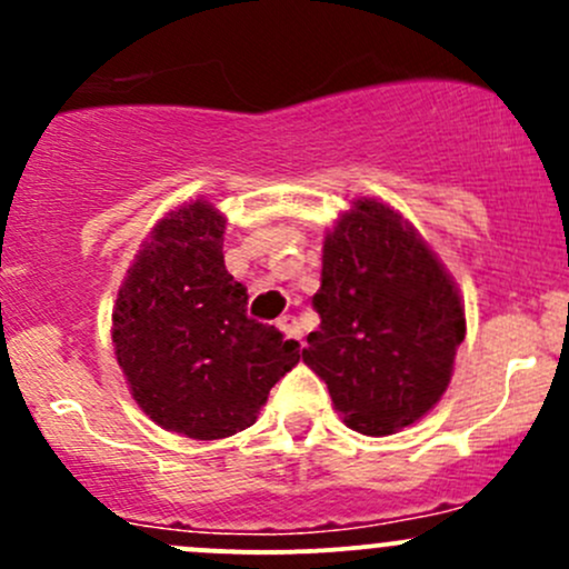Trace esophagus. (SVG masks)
<instances>
[{
	"label": "esophagus",
	"mask_w": 569,
	"mask_h": 569,
	"mask_svg": "<svg viewBox=\"0 0 569 569\" xmlns=\"http://www.w3.org/2000/svg\"><path fill=\"white\" fill-rule=\"evenodd\" d=\"M278 327H280V332H283V336L289 338L291 343H295V347H300V349H302V330H300V321H297L295 317H280V319H278Z\"/></svg>",
	"instance_id": "34e87169"
}]
</instances>
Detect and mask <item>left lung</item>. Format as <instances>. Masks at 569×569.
I'll use <instances>...</instances> for the list:
<instances>
[{"label": "left lung", "mask_w": 569, "mask_h": 569, "mask_svg": "<svg viewBox=\"0 0 569 569\" xmlns=\"http://www.w3.org/2000/svg\"><path fill=\"white\" fill-rule=\"evenodd\" d=\"M319 327L302 360L349 429L401 432L440 401L465 338L460 289L386 200L358 198L321 244Z\"/></svg>", "instance_id": "left-lung-1"}]
</instances>
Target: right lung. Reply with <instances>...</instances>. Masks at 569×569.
<instances>
[{
    "label": "right lung",
    "mask_w": 569,
    "mask_h": 569,
    "mask_svg": "<svg viewBox=\"0 0 569 569\" xmlns=\"http://www.w3.org/2000/svg\"><path fill=\"white\" fill-rule=\"evenodd\" d=\"M226 214L206 198L168 211L134 256L112 308V347L131 399L157 427L220 440L256 423L300 352L248 317L226 269Z\"/></svg>",
    "instance_id": "obj_1"
}]
</instances>
